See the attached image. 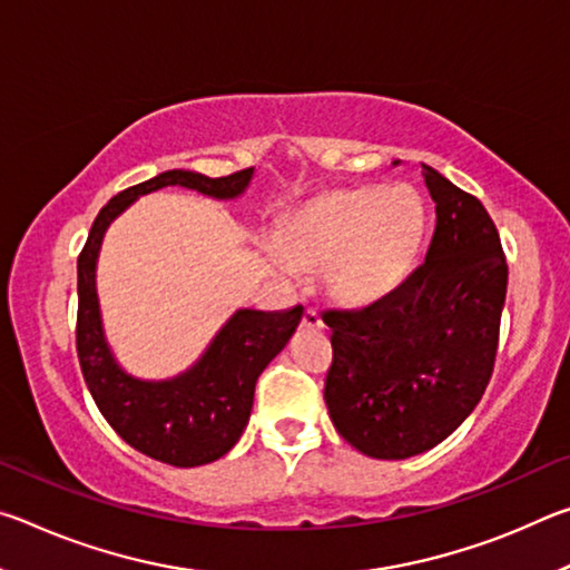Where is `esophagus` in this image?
Returning a JSON list of instances; mask_svg holds the SVG:
<instances>
[{"mask_svg":"<svg viewBox=\"0 0 570 570\" xmlns=\"http://www.w3.org/2000/svg\"><path fill=\"white\" fill-rule=\"evenodd\" d=\"M302 324L306 326V330H322L324 322H322V314H320V308L308 306L306 312H304V320H302Z\"/></svg>","mask_w":570,"mask_h":570,"instance_id":"34e87169","label":"esophagus"}]
</instances>
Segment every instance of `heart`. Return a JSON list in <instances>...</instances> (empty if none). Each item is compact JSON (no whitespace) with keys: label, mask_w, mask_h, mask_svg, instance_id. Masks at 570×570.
<instances>
[{"label":"heart","mask_w":570,"mask_h":570,"mask_svg":"<svg viewBox=\"0 0 570 570\" xmlns=\"http://www.w3.org/2000/svg\"><path fill=\"white\" fill-rule=\"evenodd\" d=\"M424 226L422 200L412 188H360L330 193L306 204L278 230L276 268L332 266V288L346 302H372L402 282Z\"/></svg>","instance_id":"heart-1"}]
</instances>
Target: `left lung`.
<instances>
[{
  "label": "left lung",
  "mask_w": 570,
  "mask_h": 570,
  "mask_svg": "<svg viewBox=\"0 0 570 570\" xmlns=\"http://www.w3.org/2000/svg\"><path fill=\"white\" fill-rule=\"evenodd\" d=\"M435 200L424 262L362 308H330L324 400L364 455L404 460L450 438L493 377L508 264L485 206L422 166Z\"/></svg>",
  "instance_id": "obj_1"
}]
</instances>
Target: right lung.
Masks as SVG:
<instances>
[{"mask_svg":"<svg viewBox=\"0 0 570 570\" xmlns=\"http://www.w3.org/2000/svg\"><path fill=\"white\" fill-rule=\"evenodd\" d=\"M254 168L208 178L193 170H166L108 200L95 218L77 258V356L95 404L110 428L142 455L176 468H196L224 458L244 435L258 374L292 340L304 308L256 312L238 308L206 354L178 377L146 382L130 377L105 342L95 266L108 226L135 198L166 186L193 188L210 198H236Z\"/></svg>","mask_w":570,"mask_h":570,"instance_id":"add662e5","label":"right lung"}]
</instances>
